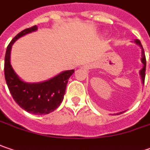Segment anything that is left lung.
<instances>
[{
    "mask_svg": "<svg viewBox=\"0 0 150 150\" xmlns=\"http://www.w3.org/2000/svg\"><path fill=\"white\" fill-rule=\"evenodd\" d=\"M134 42L136 43L137 45H138L141 49H142V57H141V62L143 63V69L139 71V75L141 76V80H142V83L144 84V79H145V70H146V58H145V53H144V48L142 47V44L140 42L139 40H134ZM125 112V111H124ZM123 112H120V113H118L116 115H120L122 114Z\"/></svg>",
    "mask_w": 150,
    "mask_h": 150,
    "instance_id": "obj_1",
    "label": "left lung"
}]
</instances>
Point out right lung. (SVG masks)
Returning a JSON list of instances; mask_svg holds the SVG:
<instances>
[{
    "label": "right lung",
    "mask_w": 150,
    "mask_h": 150,
    "mask_svg": "<svg viewBox=\"0 0 150 150\" xmlns=\"http://www.w3.org/2000/svg\"><path fill=\"white\" fill-rule=\"evenodd\" d=\"M36 30V25L25 29L9 43L5 56V79L13 99L23 110L33 115H47L54 111L62 103L69 78L75 70H64L47 81L36 83L25 82L18 77L10 62L12 47L20 37Z\"/></svg>",
    "instance_id": "add662e5"
}]
</instances>
